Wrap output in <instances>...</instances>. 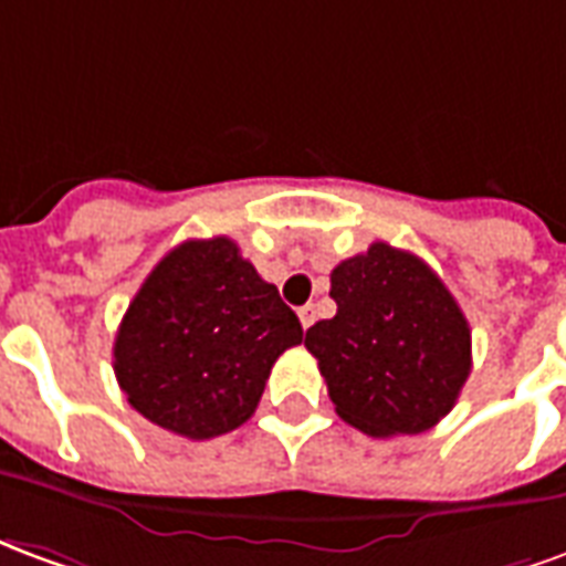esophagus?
Returning a JSON list of instances; mask_svg holds the SVG:
<instances>
[{"label":"esophagus","mask_w":566,"mask_h":566,"mask_svg":"<svg viewBox=\"0 0 566 566\" xmlns=\"http://www.w3.org/2000/svg\"><path fill=\"white\" fill-rule=\"evenodd\" d=\"M298 319H301V325H304V332H307V328L316 323V307H313V304H304V307L298 311Z\"/></svg>","instance_id":"esophagus-1"}]
</instances>
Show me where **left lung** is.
<instances>
[{"mask_svg": "<svg viewBox=\"0 0 566 566\" xmlns=\"http://www.w3.org/2000/svg\"><path fill=\"white\" fill-rule=\"evenodd\" d=\"M337 313L307 328L337 416L370 437L422 434L470 377V325L431 268L389 243L332 271Z\"/></svg>", "mask_w": 566, "mask_h": 566, "instance_id": "8db88e82", "label": "left lung"}]
</instances>
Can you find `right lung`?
<instances>
[{"instance_id":"1","label":"right lung","mask_w":566,"mask_h":566,"mask_svg":"<svg viewBox=\"0 0 566 566\" xmlns=\"http://www.w3.org/2000/svg\"><path fill=\"white\" fill-rule=\"evenodd\" d=\"M301 323L229 238L184 241L153 268L114 340L126 401L189 440L234 431Z\"/></svg>"}]
</instances>
